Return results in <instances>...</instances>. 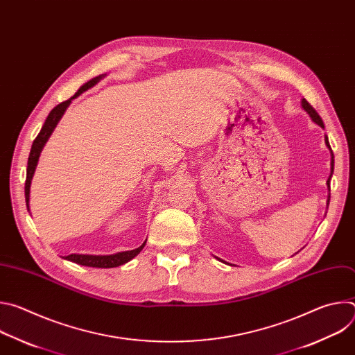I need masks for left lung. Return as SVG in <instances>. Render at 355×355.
<instances>
[{"label": "left lung", "instance_id": "left-lung-1", "mask_svg": "<svg viewBox=\"0 0 355 355\" xmlns=\"http://www.w3.org/2000/svg\"><path fill=\"white\" fill-rule=\"evenodd\" d=\"M302 108L305 110L308 114H309V116L312 118V121L315 122V123H318L319 126H322V128H324V125H323V121H322V118L319 116V114L315 111V108L308 103V101L303 98L302 99ZM324 141H326V146L329 147V150H330V153H331V174H333V170H334V156H333V151H331V147H330V143H329V139H327V136H326V139H324ZM331 174H330V177H329V180H327V187L330 188V180H331ZM330 191V189H329ZM329 200H330V196H329V199H327V205H329ZM218 259V257H216ZM219 261H223V260H220V259H218Z\"/></svg>", "mask_w": 355, "mask_h": 355}]
</instances>
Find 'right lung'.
<instances>
[{"label":"right lung","instance_id":"right-lung-1","mask_svg":"<svg viewBox=\"0 0 355 355\" xmlns=\"http://www.w3.org/2000/svg\"><path fill=\"white\" fill-rule=\"evenodd\" d=\"M104 77L103 76H98L92 80H89L88 83H85L84 85L80 87V89L74 94V96H71L70 99L64 101V103L59 104L58 107H55L52 111H50V114L47 115L39 135L36 136V139L33 140V144H32V148H31V153H29V159H28V168H26V181H25V200H26V208L29 211V192H31V181H32V177H33V173L36 170V164H37V160H39V156H40V151L44 146V143L47 141V139L50 137V135H52V132L55 130L56 125L59 123V121L62 119L63 114L66 112L67 107L70 105L71 99H74L76 96H78L81 92L87 91L88 88L94 87L101 78ZM146 241L135 248V250H129V251H122V252H116V254H111V256H89V254H70V256H66L64 259L69 260V261H73L76 264H80V266H85V267H95V268H114V267H119L128 261H130L133 257H136L139 252L143 250Z\"/></svg>","mask_w":355,"mask_h":355}]
</instances>
